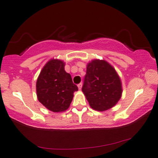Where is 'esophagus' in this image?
I'll list each match as a JSON object with an SVG mask.
<instances>
[{
    "instance_id": "esophagus-1",
    "label": "esophagus",
    "mask_w": 158,
    "mask_h": 158,
    "mask_svg": "<svg viewBox=\"0 0 158 158\" xmlns=\"http://www.w3.org/2000/svg\"><path fill=\"white\" fill-rule=\"evenodd\" d=\"M78 88L79 90H81V88H82V83H80L79 84H78Z\"/></svg>"
}]
</instances>
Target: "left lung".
Masks as SVG:
<instances>
[{
	"label": "left lung",
	"instance_id": "obj_1",
	"mask_svg": "<svg viewBox=\"0 0 158 158\" xmlns=\"http://www.w3.org/2000/svg\"><path fill=\"white\" fill-rule=\"evenodd\" d=\"M82 91L91 109L105 111L116 105L121 98V80L113 66L104 60L87 63Z\"/></svg>",
	"mask_w": 158,
	"mask_h": 158
}]
</instances>
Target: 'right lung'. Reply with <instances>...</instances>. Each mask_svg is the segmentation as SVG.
<instances>
[{
  "instance_id": "1",
  "label": "right lung",
  "mask_w": 158,
  "mask_h": 158,
  "mask_svg": "<svg viewBox=\"0 0 158 158\" xmlns=\"http://www.w3.org/2000/svg\"><path fill=\"white\" fill-rule=\"evenodd\" d=\"M65 62L58 59L49 60L41 70L36 82L37 99L44 107L55 113L69 109L78 87L64 70Z\"/></svg>"
}]
</instances>
